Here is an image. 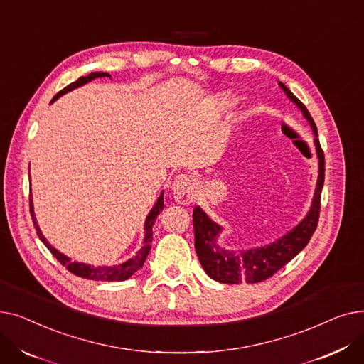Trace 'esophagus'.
<instances>
[{"instance_id":"34e87169","label":"esophagus","mask_w":364,"mask_h":364,"mask_svg":"<svg viewBox=\"0 0 364 364\" xmlns=\"http://www.w3.org/2000/svg\"><path fill=\"white\" fill-rule=\"evenodd\" d=\"M198 188V180L190 174H180L172 183L174 199L181 205H188L195 200Z\"/></svg>"}]
</instances>
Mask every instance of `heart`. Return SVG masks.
Instances as JSON below:
<instances>
[{
	"label": "heart",
	"instance_id": "b5f03b06",
	"mask_svg": "<svg viewBox=\"0 0 364 364\" xmlns=\"http://www.w3.org/2000/svg\"><path fill=\"white\" fill-rule=\"evenodd\" d=\"M215 103H217V106L225 109V107H230L235 105V99H233V95L227 94V92H218L215 95Z\"/></svg>",
	"mask_w": 364,
	"mask_h": 364
}]
</instances>
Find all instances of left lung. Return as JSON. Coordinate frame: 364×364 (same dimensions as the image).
I'll use <instances>...</instances> for the list:
<instances>
[{
  "label": "left lung",
  "instance_id": "obj_1",
  "mask_svg": "<svg viewBox=\"0 0 364 364\" xmlns=\"http://www.w3.org/2000/svg\"><path fill=\"white\" fill-rule=\"evenodd\" d=\"M279 85L283 92L288 95V99L302 112L304 118L309 121L316 136L314 146L318 161V176L314 198L311 200V206L307 215L291 232L269 245L239 251L225 250V247L218 245V236L223 232V227L209 218L200 206H196L193 211L195 250L205 273L220 283H258L272 277L277 270H280L283 265L288 264L307 246L318 223L320 196L324 183V155L317 139V127L307 107L295 97L292 91L280 81Z\"/></svg>",
  "mask_w": 364,
  "mask_h": 364
}]
</instances>
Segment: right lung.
I'll list each match as a JSON object with an SVG mask.
<instances>
[{
  "label": "right lung",
  "mask_w": 364,
  "mask_h": 364,
  "mask_svg": "<svg viewBox=\"0 0 364 364\" xmlns=\"http://www.w3.org/2000/svg\"><path fill=\"white\" fill-rule=\"evenodd\" d=\"M105 76H107V78H110V75L107 72H92L90 73L88 76H81V78L78 81H75L72 84H69L66 88H63L60 92H57L54 97H53V102L57 100L59 97H62L63 94L75 90V88H80L82 85H85L87 82L95 80V78H105ZM51 102V103H53ZM31 200V215H32V220H33V224L36 227V235L38 237H40L43 240V243L48 247V251L57 258V261H59L62 265H65L66 269L73 273L75 276H80L82 279H90V280H102V282H122V280H127L129 279L134 273L139 272L141 267L144 265V261L150 252V247H151V227L153 224H155L156 221V217L159 215V213L164 209V192L159 195L156 203L153 205V208L150 209V213L147 214L146 217V221H144V239H143V246L141 250L137 251V254L128 258L125 262H121L118 265H100V267H94V265H90V264H85V262H78V261H70L69 257H66L65 254L59 252L55 250L54 246H51L48 243V240L44 237V235L41 233L40 230V225H38L36 223V218H35V213H33V203H32V198L29 199Z\"/></svg>",
  "instance_id": "1"
}]
</instances>
